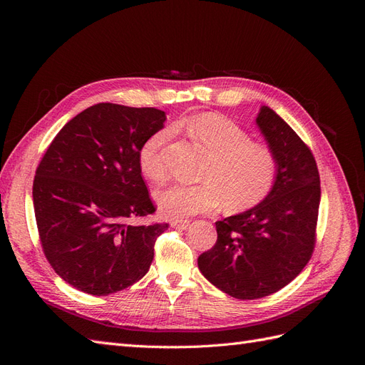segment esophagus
Listing matches in <instances>:
<instances>
[{
  "label": "esophagus",
  "instance_id": "esophagus-1",
  "mask_svg": "<svg viewBox=\"0 0 365 365\" xmlns=\"http://www.w3.org/2000/svg\"><path fill=\"white\" fill-rule=\"evenodd\" d=\"M170 225L173 227V228H178V230H185L187 227L190 225V220H187V219H176V220H172L170 222Z\"/></svg>",
  "mask_w": 365,
  "mask_h": 365
}]
</instances>
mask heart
Instances as JSON below:
<instances>
[{
    "label": "heart",
    "instance_id": "1",
    "mask_svg": "<svg viewBox=\"0 0 365 365\" xmlns=\"http://www.w3.org/2000/svg\"><path fill=\"white\" fill-rule=\"evenodd\" d=\"M187 129L210 155L200 175L201 184H175L155 193L161 213L168 217L212 212L224 204L227 212L237 213L256 207L274 189L279 163L275 153L235 121L213 114L193 117ZM172 137L169 128L150 134L138 149L141 173L153 182L165 178L163 150Z\"/></svg>",
    "mask_w": 365,
    "mask_h": 365
}]
</instances>
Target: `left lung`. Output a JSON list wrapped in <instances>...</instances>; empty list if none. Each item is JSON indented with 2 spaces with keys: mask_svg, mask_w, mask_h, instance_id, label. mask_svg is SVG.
Instances as JSON below:
<instances>
[{
  "mask_svg": "<svg viewBox=\"0 0 365 365\" xmlns=\"http://www.w3.org/2000/svg\"><path fill=\"white\" fill-rule=\"evenodd\" d=\"M256 123L277 157V181L256 207L217 220L215 247L197 257L204 277L239 300L277 292L303 271L322 197L315 158L295 130L268 106Z\"/></svg>",
  "mask_w": 365,
  "mask_h": 365,
  "instance_id": "obj_1",
  "label": "left lung"
}]
</instances>
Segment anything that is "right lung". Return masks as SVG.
Listing matches in <instances>:
<instances>
[{
  "label": "right lung",
  "instance_id": "add662e5",
  "mask_svg": "<svg viewBox=\"0 0 365 365\" xmlns=\"http://www.w3.org/2000/svg\"><path fill=\"white\" fill-rule=\"evenodd\" d=\"M164 121L157 108L97 103L71 118L42 157L33 181L39 239L51 268L73 288L109 295L149 271L169 224L128 220L155 213L138 149Z\"/></svg>",
  "mask_w": 365,
  "mask_h": 365
}]
</instances>
